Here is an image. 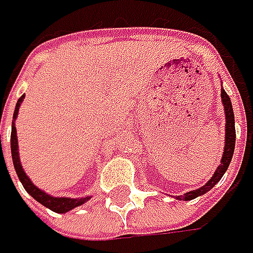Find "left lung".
I'll list each match as a JSON object with an SVG mask.
<instances>
[{
	"mask_svg": "<svg viewBox=\"0 0 253 253\" xmlns=\"http://www.w3.org/2000/svg\"><path fill=\"white\" fill-rule=\"evenodd\" d=\"M221 98L223 108H225V149H223V155L221 159V165L216 168L213 176L209 179L208 182L205 183L204 186L198 188L195 191H189L183 195L176 196V199H182V201H191L196 196L204 195L208 191H211L216 183L221 181V178L223 176V173L226 172L231 161H232V155H234L235 149V138H236V132H235V117H234V109H232V104H231V98L228 96V94L225 92V89H221Z\"/></svg>",
	"mask_w": 253,
	"mask_h": 253,
	"instance_id": "left-lung-1",
	"label": "left lung"
}]
</instances>
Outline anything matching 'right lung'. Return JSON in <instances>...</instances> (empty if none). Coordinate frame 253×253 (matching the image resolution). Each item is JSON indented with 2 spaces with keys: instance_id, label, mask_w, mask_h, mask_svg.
<instances>
[{
  "instance_id": "add662e5",
  "label": "right lung",
  "mask_w": 253,
  "mask_h": 253,
  "mask_svg": "<svg viewBox=\"0 0 253 253\" xmlns=\"http://www.w3.org/2000/svg\"><path fill=\"white\" fill-rule=\"evenodd\" d=\"M25 95H22L18 99L17 105H15V111H14V117H12V129H11V155H12V162H14V168L15 172L18 175L19 181L22 183V186L25 188V191L30 194V195L38 201L41 205H44L46 208H49L51 211L57 212V213H65L71 209L77 208L80 205L85 204L88 199H91V196H86V198H55V196L48 195L45 194L44 191H41L40 188H37L34 183L31 182V179L27 176V173L24 172L22 167H21V161H19L18 155V139H17V128H15V120H17V115H18L19 105L22 102Z\"/></svg>"
}]
</instances>
